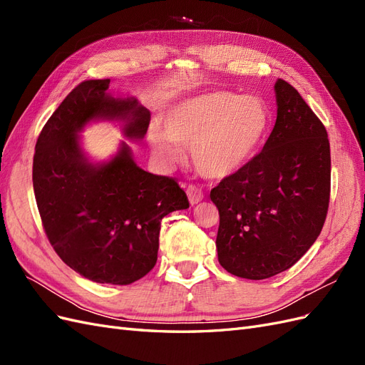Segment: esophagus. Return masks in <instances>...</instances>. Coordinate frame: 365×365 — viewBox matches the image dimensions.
Masks as SVG:
<instances>
[{"label":"esophagus","instance_id":"34e87169","mask_svg":"<svg viewBox=\"0 0 365 365\" xmlns=\"http://www.w3.org/2000/svg\"><path fill=\"white\" fill-rule=\"evenodd\" d=\"M187 196H189V201L192 205L201 202L204 200V192L200 189V187L195 185V184H190L189 187H187Z\"/></svg>","mask_w":365,"mask_h":365}]
</instances>
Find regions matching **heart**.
Listing matches in <instances>:
<instances>
[{
    "mask_svg": "<svg viewBox=\"0 0 365 365\" xmlns=\"http://www.w3.org/2000/svg\"><path fill=\"white\" fill-rule=\"evenodd\" d=\"M269 125L268 109L256 98L228 93H207L176 103L163 118V134L149 135L153 155L172 165L181 152L173 143L190 146L197 172L225 178L256 155Z\"/></svg>",
    "mask_w": 365,
    "mask_h": 365,
    "instance_id": "1",
    "label": "heart"
}]
</instances>
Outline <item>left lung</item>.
Returning <instances> with one entry per match:
<instances>
[{
  "label": "left lung",
  "mask_w": 365,
  "mask_h": 365,
  "mask_svg": "<svg viewBox=\"0 0 365 365\" xmlns=\"http://www.w3.org/2000/svg\"><path fill=\"white\" fill-rule=\"evenodd\" d=\"M275 94L277 120L262 152L210 192L219 210V263L250 280L300 260L322 233L330 200L324 125L286 81Z\"/></svg>",
  "instance_id": "8db88e82"
}]
</instances>
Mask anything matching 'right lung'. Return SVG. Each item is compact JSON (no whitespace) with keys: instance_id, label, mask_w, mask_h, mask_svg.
Returning <instances> with one entry per match:
<instances>
[{"instance_id":"right-lung-1","label":"right lung","mask_w":365,"mask_h":365,"mask_svg":"<svg viewBox=\"0 0 365 365\" xmlns=\"http://www.w3.org/2000/svg\"><path fill=\"white\" fill-rule=\"evenodd\" d=\"M109 79L83 81L42 128L33 157V190L53 250L96 283L129 284L155 267L161 219L189 208L170 176L140 169L123 145L106 164L88 163L77 130L93 118H121L143 138L150 114L135 98L106 94Z\"/></svg>"}]
</instances>
